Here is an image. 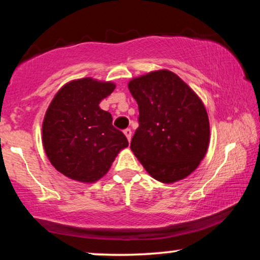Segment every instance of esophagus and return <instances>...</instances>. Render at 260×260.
Returning a JSON list of instances; mask_svg holds the SVG:
<instances>
[{
    "label": "esophagus",
    "mask_w": 260,
    "mask_h": 260,
    "mask_svg": "<svg viewBox=\"0 0 260 260\" xmlns=\"http://www.w3.org/2000/svg\"><path fill=\"white\" fill-rule=\"evenodd\" d=\"M123 133L124 136L127 137L128 142H131V139H132V129H131V128H126V129L123 131Z\"/></svg>",
    "instance_id": "1"
}]
</instances>
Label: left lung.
<instances>
[{"mask_svg":"<svg viewBox=\"0 0 260 260\" xmlns=\"http://www.w3.org/2000/svg\"><path fill=\"white\" fill-rule=\"evenodd\" d=\"M139 109L131 149L155 180L186 178L204 159L210 127L202 100L177 74L154 71L128 83Z\"/></svg>","mask_w":260,"mask_h":260,"instance_id":"left-lung-1","label":"left lung"}]
</instances>
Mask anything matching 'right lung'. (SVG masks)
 I'll return each mask as SVG.
<instances>
[{
	"label": "right lung",
	"mask_w": 260,
	"mask_h": 260,
	"mask_svg": "<svg viewBox=\"0 0 260 260\" xmlns=\"http://www.w3.org/2000/svg\"><path fill=\"white\" fill-rule=\"evenodd\" d=\"M111 82L72 80L59 89L43 122V144L50 162L74 181L100 180L128 140L112 126L111 113L99 104L113 91Z\"/></svg>",
	"instance_id": "obj_1"
}]
</instances>
